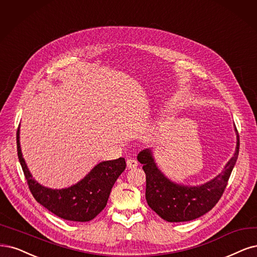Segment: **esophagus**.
<instances>
[{
  "instance_id": "34e87169",
  "label": "esophagus",
  "mask_w": 257,
  "mask_h": 257,
  "mask_svg": "<svg viewBox=\"0 0 257 257\" xmlns=\"http://www.w3.org/2000/svg\"><path fill=\"white\" fill-rule=\"evenodd\" d=\"M138 166V161L135 159H128L127 160V167L128 169H134Z\"/></svg>"
}]
</instances>
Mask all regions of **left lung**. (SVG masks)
<instances>
[{"label": "left lung", "instance_id": "left-lung-1", "mask_svg": "<svg viewBox=\"0 0 257 257\" xmlns=\"http://www.w3.org/2000/svg\"><path fill=\"white\" fill-rule=\"evenodd\" d=\"M236 132V147L222 172L200 185H184L167 178L159 168L151 148L142 150L138 161L146 174V200L161 218L168 222L191 221L203 216L219 201L229 181L239 153V137Z\"/></svg>", "mask_w": 257, "mask_h": 257}]
</instances>
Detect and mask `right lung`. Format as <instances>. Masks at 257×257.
<instances>
[{
	"mask_svg": "<svg viewBox=\"0 0 257 257\" xmlns=\"http://www.w3.org/2000/svg\"><path fill=\"white\" fill-rule=\"evenodd\" d=\"M18 157L28 186L38 203L62 219L90 221L107 205L111 189L126 168L123 158L102 161L80 181L65 188H50L37 182L28 169L20 145V127L17 132Z\"/></svg>",
	"mask_w": 257,
	"mask_h": 257,
	"instance_id": "1",
	"label": "right lung"
}]
</instances>
